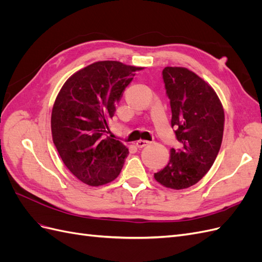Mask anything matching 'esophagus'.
Segmentation results:
<instances>
[{
  "mask_svg": "<svg viewBox=\"0 0 262 262\" xmlns=\"http://www.w3.org/2000/svg\"><path fill=\"white\" fill-rule=\"evenodd\" d=\"M148 143H149L148 141H145V140H139V141H137L136 145H137V147H139V148H142V147H144L145 145H147Z\"/></svg>",
  "mask_w": 262,
  "mask_h": 262,
  "instance_id": "obj_1",
  "label": "esophagus"
}]
</instances>
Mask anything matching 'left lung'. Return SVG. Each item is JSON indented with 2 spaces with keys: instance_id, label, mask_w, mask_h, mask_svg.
Here are the masks:
<instances>
[{
  "instance_id": "8db88e82",
  "label": "left lung",
  "mask_w": 262,
  "mask_h": 262,
  "mask_svg": "<svg viewBox=\"0 0 262 262\" xmlns=\"http://www.w3.org/2000/svg\"><path fill=\"white\" fill-rule=\"evenodd\" d=\"M162 74L181 147L170 149L169 163L154 178L179 190L195 185L212 167L223 139L224 110L212 87L191 71L167 67Z\"/></svg>"
}]
</instances>
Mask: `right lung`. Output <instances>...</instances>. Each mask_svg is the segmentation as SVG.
<instances>
[{"mask_svg": "<svg viewBox=\"0 0 262 262\" xmlns=\"http://www.w3.org/2000/svg\"><path fill=\"white\" fill-rule=\"evenodd\" d=\"M143 68L99 61L78 71L62 86L52 108L53 143L68 169L89 186H100L120 173L129 149L107 137V120Z\"/></svg>", "mask_w": 262, "mask_h": 262, "instance_id": "add662e5", "label": "right lung"}]
</instances>
